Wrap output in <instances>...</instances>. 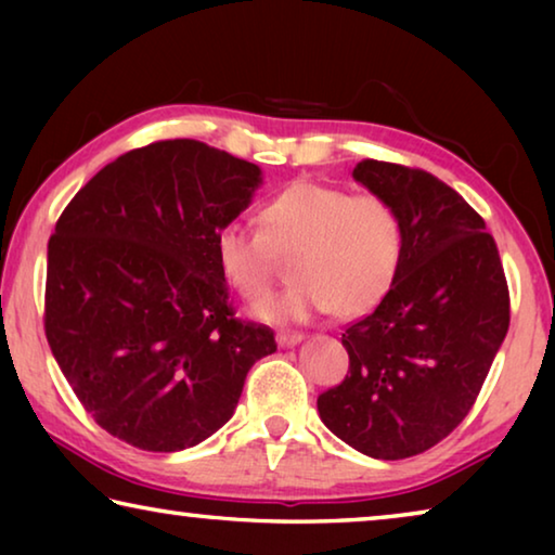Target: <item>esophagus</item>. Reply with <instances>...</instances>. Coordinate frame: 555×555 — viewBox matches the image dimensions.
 I'll return each mask as SVG.
<instances>
[{
    "label": "esophagus",
    "instance_id": "obj_1",
    "mask_svg": "<svg viewBox=\"0 0 555 555\" xmlns=\"http://www.w3.org/2000/svg\"><path fill=\"white\" fill-rule=\"evenodd\" d=\"M300 340H304V335H300V333H286V331L276 333V345L281 347V350H286V347H294Z\"/></svg>",
    "mask_w": 555,
    "mask_h": 555
}]
</instances>
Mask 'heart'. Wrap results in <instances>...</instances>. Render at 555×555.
Instances as JSON below:
<instances>
[{"instance_id": "obj_1", "label": "heart", "mask_w": 555, "mask_h": 555, "mask_svg": "<svg viewBox=\"0 0 555 555\" xmlns=\"http://www.w3.org/2000/svg\"><path fill=\"white\" fill-rule=\"evenodd\" d=\"M261 230L232 220L215 232L222 279L244 298L274 284L281 257H294L286 291L251 308L257 321L286 325L313 315L360 318L389 296L403 261V224L389 201L374 193L296 181L259 210Z\"/></svg>"}]
</instances>
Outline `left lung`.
<instances>
[{
    "mask_svg": "<svg viewBox=\"0 0 555 555\" xmlns=\"http://www.w3.org/2000/svg\"><path fill=\"white\" fill-rule=\"evenodd\" d=\"M352 178L399 212L403 261L389 296L343 333L350 372L318 397V413L350 448L401 460L473 409L509 331V291L485 220L453 188L374 158Z\"/></svg>",
    "mask_w": 555,
    "mask_h": 555,
    "instance_id": "obj_1",
    "label": "left lung"
}]
</instances>
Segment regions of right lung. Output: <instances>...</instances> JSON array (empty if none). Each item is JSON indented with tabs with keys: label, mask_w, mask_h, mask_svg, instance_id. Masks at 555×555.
<instances>
[{
	"label": "right lung",
	"mask_w": 555,
	"mask_h": 555,
	"mask_svg": "<svg viewBox=\"0 0 555 555\" xmlns=\"http://www.w3.org/2000/svg\"><path fill=\"white\" fill-rule=\"evenodd\" d=\"M261 181L257 164L171 139L107 164L55 222L46 337L107 434L154 453L198 446L276 352L269 327L232 318L212 247Z\"/></svg>",
	"instance_id": "1"
}]
</instances>
